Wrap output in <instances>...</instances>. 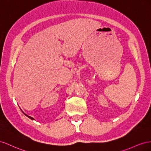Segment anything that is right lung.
Masks as SVG:
<instances>
[{
    "label": "right lung",
    "mask_w": 151,
    "mask_h": 151,
    "mask_svg": "<svg viewBox=\"0 0 151 151\" xmlns=\"http://www.w3.org/2000/svg\"><path fill=\"white\" fill-rule=\"evenodd\" d=\"M26 116H27V117H28L29 119H32V120H35V119H34L33 118H32V117H31V116H28V115H27V114H24Z\"/></svg>",
    "instance_id": "obj_1"
}]
</instances>
